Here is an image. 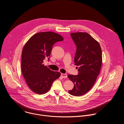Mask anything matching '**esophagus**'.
<instances>
[{"label":"esophagus","instance_id":"obj_1","mask_svg":"<svg viewBox=\"0 0 124 124\" xmlns=\"http://www.w3.org/2000/svg\"><path fill=\"white\" fill-rule=\"evenodd\" d=\"M61 76L63 78H67V75L66 74H61Z\"/></svg>","mask_w":124,"mask_h":124}]
</instances>
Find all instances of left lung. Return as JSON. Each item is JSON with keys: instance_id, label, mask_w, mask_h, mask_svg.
Listing matches in <instances>:
<instances>
[{"instance_id": "1", "label": "left lung", "mask_w": 124, "mask_h": 124, "mask_svg": "<svg viewBox=\"0 0 124 124\" xmlns=\"http://www.w3.org/2000/svg\"><path fill=\"white\" fill-rule=\"evenodd\" d=\"M70 36L77 46L75 65L79 67L78 75L68 76L74 84L69 93L80 96L91 89L99 75L102 63L101 49L99 43L87 33H71Z\"/></svg>"}]
</instances>
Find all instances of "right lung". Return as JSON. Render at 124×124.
Instances as JSON below:
<instances>
[{
    "instance_id": "obj_1",
    "label": "right lung",
    "mask_w": 124,
    "mask_h": 124,
    "mask_svg": "<svg viewBox=\"0 0 124 124\" xmlns=\"http://www.w3.org/2000/svg\"><path fill=\"white\" fill-rule=\"evenodd\" d=\"M63 40L55 32H40L32 36L23 46L22 71L27 85L35 93H46L54 81L60 77L59 72L51 70L43 63L46 58L49 60L53 45Z\"/></svg>"
}]
</instances>
